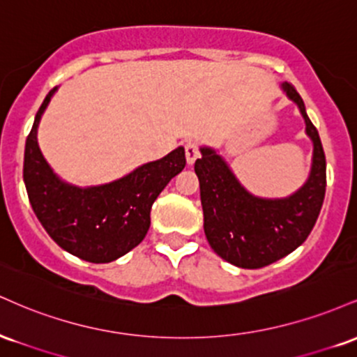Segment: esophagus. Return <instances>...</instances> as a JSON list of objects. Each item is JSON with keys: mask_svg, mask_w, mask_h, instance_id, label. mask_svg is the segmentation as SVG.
I'll use <instances>...</instances> for the list:
<instances>
[{"mask_svg": "<svg viewBox=\"0 0 357 357\" xmlns=\"http://www.w3.org/2000/svg\"><path fill=\"white\" fill-rule=\"evenodd\" d=\"M184 151H186L188 165H192V162L199 158V146L196 141H188L186 144H184Z\"/></svg>", "mask_w": 357, "mask_h": 357, "instance_id": "34e87169", "label": "esophagus"}]
</instances>
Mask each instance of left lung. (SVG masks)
<instances>
[{"label":"left lung","instance_id":"1","mask_svg":"<svg viewBox=\"0 0 357 357\" xmlns=\"http://www.w3.org/2000/svg\"><path fill=\"white\" fill-rule=\"evenodd\" d=\"M301 109L314 142L312 171L304 186L285 199L248 195L223 159L202 149L195 171L199 178L204 233L223 260L241 268H261L289 255L307 240L326 196V154L317 129L307 117L304 100L294 85H282Z\"/></svg>","mask_w":357,"mask_h":357}]
</instances>
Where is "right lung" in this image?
Masks as SVG:
<instances>
[{"instance_id":"add662e5","label":"right lung","mask_w":357,"mask_h":357,"mask_svg":"<svg viewBox=\"0 0 357 357\" xmlns=\"http://www.w3.org/2000/svg\"><path fill=\"white\" fill-rule=\"evenodd\" d=\"M55 90L45 97L24 144L23 179L28 199L59 247L82 260L107 264L144 240L153 203L186 166L184 149L178 147L166 158L104 186L80 190L61 183L36 144V127Z\"/></svg>"}]
</instances>
